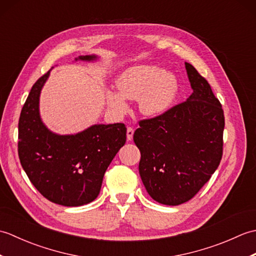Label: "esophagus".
<instances>
[{
  "label": "esophagus",
  "instance_id": "1",
  "mask_svg": "<svg viewBox=\"0 0 256 256\" xmlns=\"http://www.w3.org/2000/svg\"><path fill=\"white\" fill-rule=\"evenodd\" d=\"M133 134H134V128H131V126H128V130H126V138H128V140H132Z\"/></svg>",
  "mask_w": 256,
  "mask_h": 256
}]
</instances>
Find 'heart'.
Here are the masks:
<instances>
[{
  "instance_id": "b5f03b06",
  "label": "heart",
  "mask_w": 256,
  "mask_h": 256,
  "mask_svg": "<svg viewBox=\"0 0 256 256\" xmlns=\"http://www.w3.org/2000/svg\"><path fill=\"white\" fill-rule=\"evenodd\" d=\"M120 91H106V102L113 111H128V100H140V108L148 116L167 111L175 99L178 82L175 76L154 64H140L128 68L116 80Z\"/></svg>"
}]
</instances>
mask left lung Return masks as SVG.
Segmentation results:
<instances>
[{
    "label": "left lung",
    "mask_w": 256,
    "mask_h": 256,
    "mask_svg": "<svg viewBox=\"0 0 256 256\" xmlns=\"http://www.w3.org/2000/svg\"><path fill=\"white\" fill-rule=\"evenodd\" d=\"M184 66L192 94L160 116L140 120L133 136L144 186L167 206L194 198L218 168L224 150L221 103L192 64Z\"/></svg>",
    "instance_id": "obj_1"
}]
</instances>
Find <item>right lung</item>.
Segmentation results:
<instances>
[{
	"label": "right lung",
	"instance_id": "right-lung-1",
	"mask_svg": "<svg viewBox=\"0 0 256 256\" xmlns=\"http://www.w3.org/2000/svg\"><path fill=\"white\" fill-rule=\"evenodd\" d=\"M91 62L96 56L76 60ZM50 72L32 86L18 121V157L30 182L54 204L78 206L94 201L103 176L126 142L123 123L96 124L74 135L50 131L40 116V96Z\"/></svg>",
	"mask_w": 256,
	"mask_h": 256
}]
</instances>
